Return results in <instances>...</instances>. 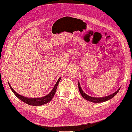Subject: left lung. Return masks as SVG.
Listing matches in <instances>:
<instances>
[{
	"label": "left lung",
	"mask_w": 132,
	"mask_h": 132,
	"mask_svg": "<svg viewBox=\"0 0 132 132\" xmlns=\"http://www.w3.org/2000/svg\"><path fill=\"white\" fill-rule=\"evenodd\" d=\"M78 87H79V90L80 93V94L84 98L85 100H86L87 101H90V102H94V103L103 102H105L106 101L109 100L111 99L112 98H113L114 96L118 93L119 90H120L121 87H120L116 91L114 92V93L110 95H108V96H104V97H95L90 96L85 94L84 92L83 91V90H82L81 87L80 86V84L79 81H78Z\"/></svg>",
	"instance_id": "obj_1"
}]
</instances>
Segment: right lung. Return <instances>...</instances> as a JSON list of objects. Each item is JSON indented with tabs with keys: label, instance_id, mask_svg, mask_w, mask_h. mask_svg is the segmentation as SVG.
<instances>
[{
	"label": "right lung",
	"instance_id": "1",
	"mask_svg": "<svg viewBox=\"0 0 132 132\" xmlns=\"http://www.w3.org/2000/svg\"><path fill=\"white\" fill-rule=\"evenodd\" d=\"M61 77L58 79V81H57L56 84H55L54 87H53V89L51 90V91L48 94L45 96H43L42 97H37V98H29V97H25V96H23L20 95V94H18L16 92H15V90L13 88H12L11 86L10 85L9 82H8V84H9V85L10 87L11 91H13V93L15 94V95L19 99H20V100H21L23 102H25L29 105L35 106H39L45 105V104H46V103L49 102L50 101H51V100L53 98L54 95L55 93V91H56L58 85L59 84V82L60 81V80H61Z\"/></svg>",
	"mask_w": 132,
	"mask_h": 132
}]
</instances>
